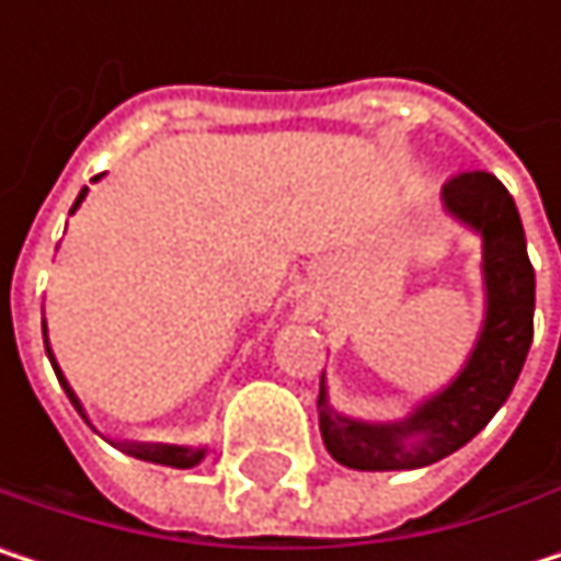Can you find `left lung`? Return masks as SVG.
<instances>
[{"label":"left lung","instance_id":"1","mask_svg":"<svg viewBox=\"0 0 561 561\" xmlns=\"http://www.w3.org/2000/svg\"><path fill=\"white\" fill-rule=\"evenodd\" d=\"M448 214L484 240L488 318L461 374L396 425H367L331 412L324 387L321 438L331 458L357 471H412L468 445L506 402L533 344L536 276L516 204L491 171H458L442 187Z\"/></svg>","mask_w":561,"mask_h":561}]
</instances>
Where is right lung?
I'll return each instance as SVG.
<instances>
[{"label":"right lung","mask_w":561,"mask_h":561,"mask_svg":"<svg viewBox=\"0 0 561 561\" xmlns=\"http://www.w3.org/2000/svg\"><path fill=\"white\" fill-rule=\"evenodd\" d=\"M87 197V187L77 194V201H73V207H70V214L80 207V201ZM45 351H48V344H45ZM48 357H51V351H48ZM51 367H55L57 380H60V387H64V392H67V399L73 402V409L83 415V409H80V402H77V396H73V390L67 387V380H64V374L57 370L55 357H51ZM126 455H133V458H142V461H156V465H169V468H194L201 458H204V451L197 448V451H191V448H178V445H136V442H123L119 445Z\"/></svg>","instance_id":"1"}]
</instances>
